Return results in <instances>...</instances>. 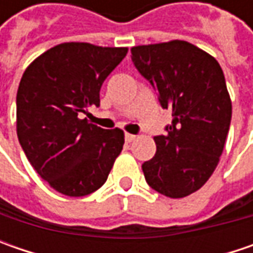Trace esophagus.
<instances>
[{
	"mask_svg": "<svg viewBox=\"0 0 253 253\" xmlns=\"http://www.w3.org/2000/svg\"><path fill=\"white\" fill-rule=\"evenodd\" d=\"M136 139V135H132V133H125V141L126 142H133Z\"/></svg>",
	"mask_w": 253,
	"mask_h": 253,
	"instance_id": "1",
	"label": "esophagus"
}]
</instances>
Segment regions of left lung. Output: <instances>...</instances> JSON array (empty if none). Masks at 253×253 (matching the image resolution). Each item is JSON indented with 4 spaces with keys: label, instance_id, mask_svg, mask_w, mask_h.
<instances>
[{
    "label": "left lung",
    "instance_id": "1",
    "mask_svg": "<svg viewBox=\"0 0 253 253\" xmlns=\"http://www.w3.org/2000/svg\"><path fill=\"white\" fill-rule=\"evenodd\" d=\"M138 72L171 110L165 135L155 136L156 153L142 165L152 189L181 199L201 189L219 162L232 105L218 62L186 41L131 49Z\"/></svg>",
    "mask_w": 253,
    "mask_h": 253
}]
</instances>
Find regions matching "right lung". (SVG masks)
<instances>
[{"instance_id":"add662e5","label":"right lung","mask_w":253,"mask_h":253,"mask_svg":"<svg viewBox=\"0 0 253 253\" xmlns=\"http://www.w3.org/2000/svg\"><path fill=\"white\" fill-rule=\"evenodd\" d=\"M128 47L84 42L54 46L25 70L16 92V133L38 174L56 191L82 197L98 190L124 146V131L83 118L100 105L104 80Z\"/></svg>"}]
</instances>
